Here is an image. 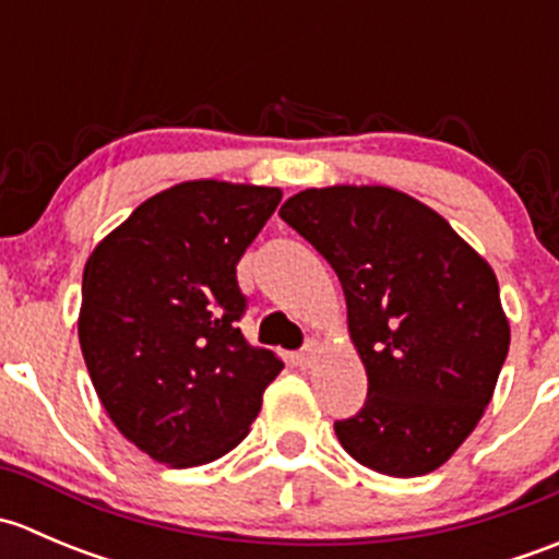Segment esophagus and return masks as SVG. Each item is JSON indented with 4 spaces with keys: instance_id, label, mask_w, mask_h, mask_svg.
Here are the masks:
<instances>
[{
    "instance_id": "esophagus-1",
    "label": "esophagus",
    "mask_w": 559,
    "mask_h": 559,
    "mask_svg": "<svg viewBox=\"0 0 559 559\" xmlns=\"http://www.w3.org/2000/svg\"><path fill=\"white\" fill-rule=\"evenodd\" d=\"M316 357H319V343L308 341L306 348H302V352L295 357L297 368H311V365L316 362Z\"/></svg>"
}]
</instances>
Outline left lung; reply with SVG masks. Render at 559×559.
Segmentation results:
<instances>
[{
  "label": "left lung",
  "instance_id": "1",
  "mask_svg": "<svg viewBox=\"0 0 559 559\" xmlns=\"http://www.w3.org/2000/svg\"><path fill=\"white\" fill-rule=\"evenodd\" d=\"M278 216L337 273L368 400L335 436L359 465L425 476L476 430L511 343L498 278L452 224L389 186L306 189Z\"/></svg>",
  "mask_w": 559,
  "mask_h": 559
}]
</instances>
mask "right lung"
I'll return each mask as SVG.
<instances>
[{"mask_svg": "<svg viewBox=\"0 0 559 559\" xmlns=\"http://www.w3.org/2000/svg\"><path fill=\"white\" fill-rule=\"evenodd\" d=\"M281 202L273 186L186 180L97 243L78 337L107 416L170 467L233 452L284 370L240 332L238 262Z\"/></svg>", "mask_w": 559, "mask_h": 559, "instance_id": "obj_1", "label": "right lung"}]
</instances>
